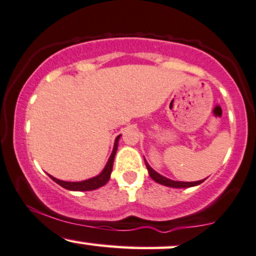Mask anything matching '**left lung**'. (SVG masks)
<instances>
[{
  "label": "left lung",
  "instance_id": "8db88e82",
  "mask_svg": "<svg viewBox=\"0 0 256 256\" xmlns=\"http://www.w3.org/2000/svg\"><path fill=\"white\" fill-rule=\"evenodd\" d=\"M145 164H146L147 171H148V175L151 176V178L153 180V181L159 183V184H163V186H165V187H170V188H190V187H196V186L201 184V183H202L206 180V178L205 180H200V181H195V182L174 181V180L168 178V177L160 175V174H158L157 171L153 170L152 168L150 166V164L146 162V159H145Z\"/></svg>",
  "mask_w": 256,
  "mask_h": 256
}]
</instances>
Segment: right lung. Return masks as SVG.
Instances as JSON below:
<instances>
[{
	"mask_svg": "<svg viewBox=\"0 0 256 256\" xmlns=\"http://www.w3.org/2000/svg\"><path fill=\"white\" fill-rule=\"evenodd\" d=\"M121 138V134L115 139V144H114L112 152H111L109 159H108V163L104 166V169L102 170L100 174H98L97 176L91 177L88 180H84V181L79 182H69V181H62V180L56 178V177L50 176V178L54 182H56L57 184H60L61 187L64 189H68V190L72 192H88V190H94V189H98L103 187L108 183L110 180L111 171H112V165H114V159H115V154L117 152V147H118V140Z\"/></svg>",
	"mask_w": 256,
	"mask_h": 256,
	"instance_id": "obj_1",
	"label": "right lung"
}]
</instances>
